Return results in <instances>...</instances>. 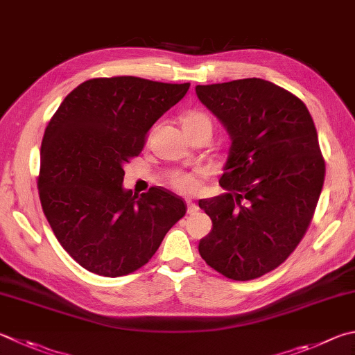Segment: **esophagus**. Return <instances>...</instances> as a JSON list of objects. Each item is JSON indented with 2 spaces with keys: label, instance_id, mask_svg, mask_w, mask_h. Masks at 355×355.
<instances>
[{
  "label": "esophagus",
  "instance_id": "1",
  "mask_svg": "<svg viewBox=\"0 0 355 355\" xmlns=\"http://www.w3.org/2000/svg\"><path fill=\"white\" fill-rule=\"evenodd\" d=\"M186 205H188V212H189V214H194V212L198 211V206H197V203L192 198H186Z\"/></svg>",
  "mask_w": 355,
  "mask_h": 355
}]
</instances>
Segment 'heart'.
<instances>
[{
    "label": "heart",
    "instance_id": "obj_1",
    "mask_svg": "<svg viewBox=\"0 0 355 355\" xmlns=\"http://www.w3.org/2000/svg\"><path fill=\"white\" fill-rule=\"evenodd\" d=\"M183 130H194L198 127H209L212 128L211 119L202 112H189L182 118ZM169 184L173 189L182 192V194H192L198 186V178L192 173L175 172L169 177Z\"/></svg>",
    "mask_w": 355,
    "mask_h": 355
}]
</instances>
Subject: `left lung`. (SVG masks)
I'll list each match as a JSON object with an SVG mask.
<instances>
[{
    "mask_svg": "<svg viewBox=\"0 0 355 355\" xmlns=\"http://www.w3.org/2000/svg\"><path fill=\"white\" fill-rule=\"evenodd\" d=\"M202 104L230 133L227 191L198 206L212 230L198 243L216 272L250 281L279 267L306 234L324 183V159L307 107L263 79L197 85Z\"/></svg>",
    "mask_w": 355,
    "mask_h": 355,
    "instance_id": "obj_1",
    "label": "left lung"
}]
</instances>
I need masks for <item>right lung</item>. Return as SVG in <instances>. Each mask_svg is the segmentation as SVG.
Returning a JSON list of instances; mask_svg holds the SVG:
<instances>
[{
    "label": "right lung",
    "instance_id": "1",
    "mask_svg": "<svg viewBox=\"0 0 355 355\" xmlns=\"http://www.w3.org/2000/svg\"><path fill=\"white\" fill-rule=\"evenodd\" d=\"M191 83L99 77L80 83L44 130L38 194L57 241L85 270L118 278L149 262L186 214L161 186L139 197L122 188L124 164Z\"/></svg>",
    "mask_w": 355,
    "mask_h": 355
}]
</instances>
